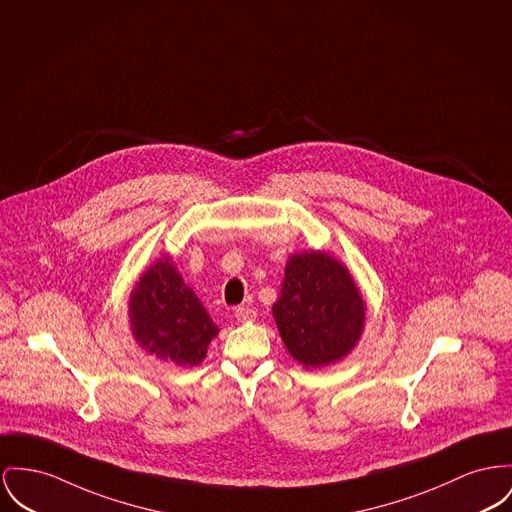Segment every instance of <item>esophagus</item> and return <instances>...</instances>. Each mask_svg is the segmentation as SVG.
Instances as JSON below:
<instances>
[{
	"instance_id": "esophagus-1",
	"label": "esophagus",
	"mask_w": 512,
	"mask_h": 512,
	"mask_svg": "<svg viewBox=\"0 0 512 512\" xmlns=\"http://www.w3.org/2000/svg\"><path fill=\"white\" fill-rule=\"evenodd\" d=\"M235 318L239 322H252V320H256V310L250 307H237L235 308Z\"/></svg>"
}]
</instances>
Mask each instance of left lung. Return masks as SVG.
<instances>
[{"label": "left lung", "instance_id": "8db88e82", "mask_svg": "<svg viewBox=\"0 0 512 512\" xmlns=\"http://www.w3.org/2000/svg\"><path fill=\"white\" fill-rule=\"evenodd\" d=\"M272 310L291 357L318 369L338 363L357 345L367 308L349 270L334 256L312 250L287 260Z\"/></svg>", "mask_w": 512, "mask_h": 512}]
</instances>
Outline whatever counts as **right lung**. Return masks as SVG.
<instances>
[{"mask_svg":"<svg viewBox=\"0 0 512 512\" xmlns=\"http://www.w3.org/2000/svg\"><path fill=\"white\" fill-rule=\"evenodd\" d=\"M128 308L137 343L157 359L178 367L200 365L207 345L219 334L169 256L141 273L130 293Z\"/></svg>","mask_w":512,"mask_h":512,"instance_id":"obj_1","label":"right lung"}]
</instances>
